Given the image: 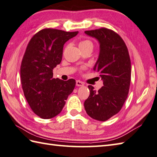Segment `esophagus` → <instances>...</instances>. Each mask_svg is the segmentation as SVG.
<instances>
[{"mask_svg":"<svg viewBox=\"0 0 157 157\" xmlns=\"http://www.w3.org/2000/svg\"><path fill=\"white\" fill-rule=\"evenodd\" d=\"M76 86H78V87L83 86V85H84V82L81 81H76Z\"/></svg>","mask_w":157,"mask_h":157,"instance_id":"esophagus-1","label":"esophagus"}]
</instances>
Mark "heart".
<instances>
[{
    "label": "heart",
    "mask_w": 157,
    "mask_h": 157,
    "mask_svg": "<svg viewBox=\"0 0 157 157\" xmlns=\"http://www.w3.org/2000/svg\"><path fill=\"white\" fill-rule=\"evenodd\" d=\"M78 46H79V48H80V47H82V46H93V45H92V43H91V41L85 40H82V41H81V42H79Z\"/></svg>",
    "instance_id": "heart-1"
}]
</instances>
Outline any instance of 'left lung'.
<instances>
[{"label":"left lung","mask_w":157,"mask_h":157,"mask_svg":"<svg viewBox=\"0 0 157 157\" xmlns=\"http://www.w3.org/2000/svg\"><path fill=\"white\" fill-rule=\"evenodd\" d=\"M85 33L100 44L98 59L94 70L99 72L104 85L98 91L89 85L90 94L84 102L85 109L93 119L106 121L121 110L128 96L131 59L126 44L115 31L101 28Z\"/></svg>","instance_id":"1"}]
</instances>
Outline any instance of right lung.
Instances as JSON below:
<instances>
[{
    "label": "right lung",
    "instance_id": "add662e5",
    "mask_svg": "<svg viewBox=\"0 0 157 157\" xmlns=\"http://www.w3.org/2000/svg\"><path fill=\"white\" fill-rule=\"evenodd\" d=\"M78 31L44 29L29 41L20 67V78L26 101L34 113L50 119L62 111L76 81L53 78L52 70L59 64L63 45Z\"/></svg>",
    "mask_w": 157,
    "mask_h": 157
}]
</instances>
